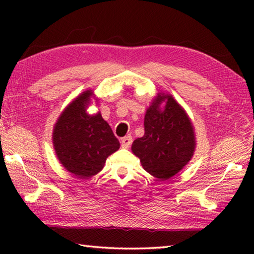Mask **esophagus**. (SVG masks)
Here are the masks:
<instances>
[{"instance_id": "1", "label": "esophagus", "mask_w": 254, "mask_h": 254, "mask_svg": "<svg viewBox=\"0 0 254 254\" xmlns=\"http://www.w3.org/2000/svg\"><path fill=\"white\" fill-rule=\"evenodd\" d=\"M131 143H132V137L130 135L124 136L121 139V145L124 149H127L131 145Z\"/></svg>"}]
</instances>
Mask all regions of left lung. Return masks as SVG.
Listing matches in <instances>:
<instances>
[{
    "label": "left lung",
    "mask_w": 254,
    "mask_h": 254,
    "mask_svg": "<svg viewBox=\"0 0 254 254\" xmlns=\"http://www.w3.org/2000/svg\"><path fill=\"white\" fill-rule=\"evenodd\" d=\"M163 99L166 105L160 110ZM194 150V127L187 114L173 96L159 94L145 113L144 135L133 141L132 152L145 171L167 180L187 165Z\"/></svg>",
    "instance_id": "obj_1"
}]
</instances>
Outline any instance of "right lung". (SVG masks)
<instances>
[{
    "label": "right lung",
    "mask_w": 254,
    "mask_h": 254,
    "mask_svg": "<svg viewBox=\"0 0 254 254\" xmlns=\"http://www.w3.org/2000/svg\"><path fill=\"white\" fill-rule=\"evenodd\" d=\"M91 91L81 94L60 115L54 128V145L62 165L79 178L96 175L106 158L120 148L111 127L100 113L88 115Z\"/></svg>",
    "instance_id": "right-lung-1"
}]
</instances>
